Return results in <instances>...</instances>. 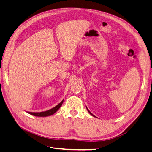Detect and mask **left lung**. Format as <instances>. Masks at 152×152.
<instances>
[{
	"label": "left lung",
	"instance_id": "1",
	"mask_svg": "<svg viewBox=\"0 0 152 152\" xmlns=\"http://www.w3.org/2000/svg\"><path fill=\"white\" fill-rule=\"evenodd\" d=\"M86 108H87V110H88V112H89V114H91V115H92V116H94V117H96V116H95V115H93V114H92V113H91V112H90V111H89V110H88V108H87V107H86Z\"/></svg>",
	"mask_w": 152,
	"mask_h": 152
}]
</instances>
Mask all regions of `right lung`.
<instances>
[{"instance_id":"1","label":"right lung","mask_w":152,"mask_h":152,"mask_svg":"<svg viewBox=\"0 0 152 152\" xmlns=\"http://www.w3.org/2000/svg\"><path fill=\"white\" fill-rule=\"evenodd\" d=\"M64 102V99L61 101V102L58 104L56 106H55L54 107H53V108L48 110H46L44 112H27L28 113H29L31 115H33L34 116L37 117H47V116H50L53 114H54L55 112H56L58 109L61 107L62 103Z\"/></svg>"}]
</instances>
